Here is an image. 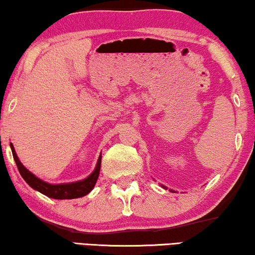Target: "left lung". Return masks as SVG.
Masks as SVG:
<instances>
[{
	"label": "left lung",
	"instance_id": "1",
	"mask_svg": "<svg viewBox=\"0 0 255 255\" xmlns=\"http://www.w3.org/2000/svg\"><path fill=\"white\" fill-rule=\"evenodd\" d=\"M162 187H163V186H162ZM163 188H166V187H163Z\"/></svg>",
	"mask_w": 255,
	"mask_h": 255
}]
</instances>
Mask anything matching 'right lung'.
Returning <instances> with one entry per match:
<instances>
[{
    "label": "right lung",
    "instance_id": "1",
    "mask_svg": "<svg viewBox=\"0 0 255 255\" xmlns=\"http://www.w3.org/2000/svg\"><path fill=\"white\" fill-rule=\"evenodd\" d=\"M11 147V152L15 159V162L17 165V168L19 170V174L25 180V182L29 184L31 188L39 191V193L46 195V196L51 198H55V200H71V198H78L82 197L93 190L94 186H95L97 179L100 175V169H101V159L102 156L100 155L99 160H97V165L94 169V172L90 174L88 177H86L85 180L78 181V182H72V183H61V184H51L45 182V181L38 179L37 176H34L30 170H27L25 167L22 165V162L19 161L18 156H17L13 145L10 144Z\"/></svg>",
    "mask_w": 255,
    "mask_h": 255
}]
</instances>
